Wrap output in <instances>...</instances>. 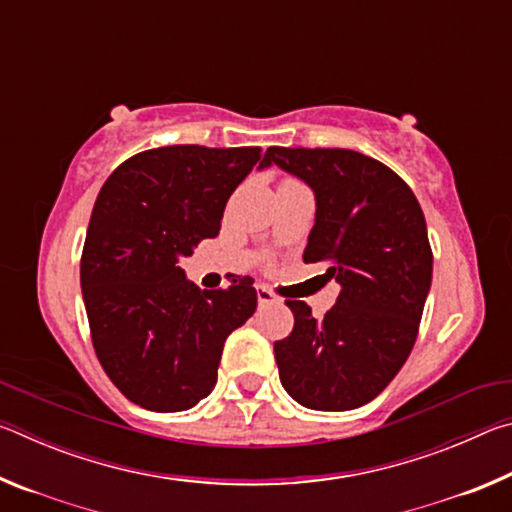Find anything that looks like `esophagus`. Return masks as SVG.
<instances>
[{"instance_id":"obj_1","label":"esophagus","mask_w":512,"mask_h":512,"mask_svg":"<svg viewBox=\"0 0 512 512\" xmlns=\"http://www.w3.org/2000/svg\"><path fill=\"white\" fill-rule=\"evenodd\" d=\"M257 302H259V305H271V302H277V296L271 289H266V287H262V284H259V287H257Z\"/></svg>"}]
</instances>
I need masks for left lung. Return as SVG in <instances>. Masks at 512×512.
<instances>
[{
  "label": "left lung",
  "mask_w": 512,
  "mask_h": 512,
  "mask_svg": "<svg viewBox=\"0 0 512 512\" xmlns=\"http://www.w3.org/2000/svg\"><path fill=\"white\" fill-rule=\"evenodd\" d=\"M271 162L314 189L302 259L325 262L341 284L320 320L287 300L296 323L273 345L280 381L307 409H357L391 384L418 339L433 266L422 207L393 169L357 151L271 146Z\"/></svg>",
  "instance_id": "left-lung-1"
}]
</instances>
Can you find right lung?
Here are the masks:
<instances>
[{"label":"right lung","instance_id":"right-lung-1","mask_svg":"<svg viewBox=\"0 0 512 512\" xmlns=\"http://www.w3.org/2000/svg\"><path fill=\"white\" fill-rule=\"evenodd\" d=\"M259 146H162L121 162L103 183L81 255L94 352L142 409L187 411L212 393L223 343L255 314L253 277L203 291L178 266L219 235L225 203Z\"/></svg>","mask_w":512,"mask_h":512}]
</instances>
